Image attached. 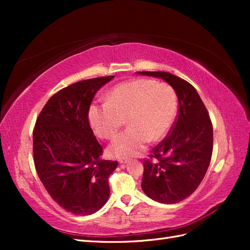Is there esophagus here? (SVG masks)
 Here are the masks:
<instances>
[{"label": "esophagus", "instance_id": "esophagus-1", "mask_svg": "<svg viewBox=\"0 0 250 250\" xmlns=\"http://www.w3.org/2000/svg\"><path fill=\"white\" fill-rule=\"evenodd\" d=\"M128 161H129V159H128V158H120V159H119V163H120V164L126 163Z\"/></svg>", "mask_w": 250, "mask_h": 250}]
</instances>
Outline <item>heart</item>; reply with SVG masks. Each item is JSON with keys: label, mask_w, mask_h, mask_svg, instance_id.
<instances>
[{"label": "heart", "mask_w": 250, "mask_h": 250, "mask_svg": "<svg viewBox=\"0 0 250 250\" xmlns=\"http://www.w3.org/2000/svg\"><path fill=\"white\" fill-rule=\"evenodd\" d=\"M177 98L172 86L152 79L136 78L115 87L105 103H93L89 121L95 134L111 140L126 119L129 129L108 147L110 156L121 158L140 153L149 141H160L174 124Z\"/></svg>", "instance_id": "1"}]
</instances>
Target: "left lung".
I'll return each instance as SVG.
<instances>
[{
    "label": "left lung",
    "mask_w": 250,
    "mask_h": 250,
    "mask_svg": "<svg viewBox=\"0 0 250 250\" xmlns=\"http://www.w3.org/2000/svg\"><path fill=\"white\" fill-rule=\"evenodd\" d=\"M168 83L178 98V114L169 133L144 159L142 189L160 203L188 198L203 180L213 155V125L192 84L167 72H139Z\"/></svg>",
    "instance_id": "8db88e82"
}]
</instances>
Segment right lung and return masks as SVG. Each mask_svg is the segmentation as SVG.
Masks as SVG:
<instances>
[{"mask_svg":"<svg viewBox=\"0 0 250 250\" xmlns=\"http://www.w3.org/2000/svg\"><path fill=\"white\" fill-rule=\"evenodd\" d=\"M114 76L77 82L47 101L33 130L36 173L51 199L74 215H91L109 196L108 177L118 162L103 160L89 124L98 90Z\"/></svg>","mask_w":250,"mask_h":250,"instance_id":"obj_1","label":"right lung"}]
</instances>
